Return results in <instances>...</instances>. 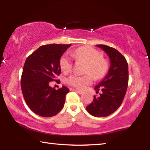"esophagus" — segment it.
<instances>
[{
    "label": "esophagus",
    "mask_w": 150,
    "mask_h": 150,
    "mask_svg": "<svg viewBox=\"0 0 150 150\" xmlns=\"http://www.w3.org/2000/svg\"><path fill=\"white\" fill-rule=\"evenodd\" d=\"M73 91H76V92H77V93H79V95H81V94H83V91H80V90H77V89H74V88H73Z\"/></svg>",
    "instance_id": "34e87169"
}]
</instances>
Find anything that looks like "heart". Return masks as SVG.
<instances>
[{"mask_svg":"<svg viewBox=\"0 0 150 150\" xmlns=\"http://www.w3.org/2000/svg\"><path fill=\"white\" fill-rule=\"evenodd\" d=\"M69 54L75 59L87 63L84 73L88 74L70 75L66 79L68 85L78 89H83L92 83V77L95 79H100L107 73L108 63L103 59V54L98 50L89 46H83L70 51ZM59 65L63 72H69L72 67L71 59L67 55H63L59 61Z\"/></svg>","mask_w":150,"mask_h":150,"instance_id":"heart-1","label":"heart"}]
</instances>
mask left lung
<instances>
[{
	"mask_svg": "<svg viewBox=\"0 0 150 150\" xmlns=\"http://www.w3.org/2000/svg\"><path fill=\"white\" fill-rule=\"evenodd\" d=\"M110 59V68L105 78L95 87L102 94L94 96L93 101L86 108L88 112L96 117H105L120 107L126 95L128 84V65L126 58L118 50L105 45H96Z\"/></svg>",
	"mask_w": 150,
	"mask_h": 150,
	"instance_id": "obj_1",
	"label": "left lung"
}]
</instances>
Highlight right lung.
Returning <instances> with one entry per match:
<instances>
[{"label": "right lung", "instance_id": "add662e5", "mask_svg": "<svg viewBox=\"0 0 150 150\" xmlns=\"http://www.w3.org/2000/svg\"><path fill=\"white\" fill-rule=\"evenodd\" d=\"M71 44L42 45L29 55L25 62L21 77V88L27 105L42 117L56 115L64 106L69 88L55 90L50 81L56 80L61 73L59 61Z\"/></svg>", "mask_w": 150, "mask_h": 150}]
</instances>
